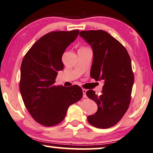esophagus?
Listing matches in <instances>:
<instances>
[{
	"label": "esophagus",
	"instance_id": "34e87169",
	"mask_svg": "<svg viewBox=\"0 0 153 153\" xmlns=\"http://www.w3.org/2000/svg\"><path fill=\"white\" fill-rule=\"evenodd\" d=\"M87 91V89H82V94H83V97H87V96H86Z\"/></svg>",
	"mask_w": 153,
	"mask_h": 153
}]
</instances>
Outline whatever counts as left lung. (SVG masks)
I'll return each mask as SVG.
<instances>
[{
	"label": "left lung",
	"instance_id": "left-lung-1",
	"mask_svg": "<svg viewBox=\"0 0 153 153\" xmlns=\"http://www.w3.org/2000/svg\"><path fill=\"white\" fill-rule=\"evenodd\" d=\"M79 35L93 50L91 77L104 81L100 96L93 90L87 91L97 105V112L87 121L97 128H109L121 119L129 106L134 81L131 59L121 42L106 31H81Z\"/></svg>",
	"mask_w": 153,
	"mask_h": 153
}]
</instances>
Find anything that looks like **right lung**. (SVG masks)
<instances>
[{"label":"right lung","mask_w":153,"mask_h":153,"mask_svg":"<svg viewBox=\"0 0 153 153\" xmlns=\"http://www.w3.org/2000/svg\"><path fill=\"white\" fill-rule=\"evenodd\" d=\"M79 30L56 31L39 39L25 55L21 65L19 89L24 103L35 121L53 126L63 121L71 104L82 96L78 85L56 86L57 72L62 71V57Z\"/></svg>","instance_id":"add662e5"}]
</instances>
